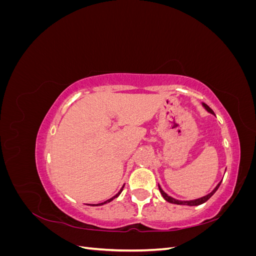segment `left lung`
<instances>
[{
  "instance_id": "1",
  "label": "left lung",
  "mask_w": 256,
  "mask_h": 256,
  "mask_svg": "<svg viewBox=\"0 0 256 256\" xmlns=\"http://www.w3.org/2000/svg\"><path fill=\"white\" fill-rule=\"evenodd\" d=\"M203 104V106L206 109V111H208L209 113H212V114H214V111L210 109V108H209L206 104ZM220 184H221V182L216 186V188L210 192V193H208L207 196H203V198H196V200H176V198H173L172 196H168L166 193L161 189V187L158 184V187H159V191H160V193L162 194V196H164V198L166 200H168V203H172V204H177V205H188V206H198V205H200V204H203V203H205L206 200H208L209 198H210L214 194V192L218 190V188L220 187Z\"/></svg>"
}]
</instances>
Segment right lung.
Instances as JSON below:
<instances>
[{
  "instance_id": "1",
  "label": "right lung",
  "mask_w": 256,
  "mask_h": 256,
  "mask_svg": "<svg viewBox=\"0 0 256 256\" xmlns=\"http://www.w3.org/2000/svg\"><path fill=\"white\" fill-rule=\"evenodd\" d=\"M124 186H125V184H124ZM124 186H122V189L118 191V194H115L113 198H109V200H106V202H104V203H99V204H96V205H95V204H88V205H90V206H100V205H104V204H106V203H110L111 200H113L115 198H118V196L120 194L122 191V189H124Z\"/></svg>"
}]
</instances>
